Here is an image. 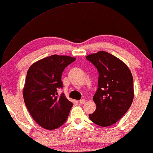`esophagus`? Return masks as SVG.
<instances>
[{
  "instance_id": "34e87169",
  "label": "esophagus",
  "mask_w": 153,
  "mask_h": 153,
  "mask_svg": "<svg viewBox=\"0 0 153 153\" xmlns=\"http://www.w3.org/2000/svg\"><path fill=\"white\" fill-rule=\"evenodd\" d=\"M79 102L80 103V104H82V105L85 104V99H82V100H80L79 101Z\"/></svg>"
}]
</instances>
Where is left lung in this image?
Returning <instances> with one entry per match:
<instances>
[{
    "mask_svg": "<svg viewBox=\"0 0 153 153\" xmlns=\"http://www.w3.org/2000/svg\"><path fill=\"white\" fill-rule=\"evenodd\" d=\"M99 73L98 89L93 100L96 109L89 115L99 126L107 127L117 123L130 108L134 98L133 77L128 66L105 51L87 55Z\"/></svg>",
    "mask_w": 153,
    "mask_h": 153,
    "instance_id": "obj_1",
    "label": "left lung"
}]
</instances>
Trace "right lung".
I'll return each mask as SVG.
<instances>
[{
	"instance_id": "obj_1",
	"label": "right lung",
	"mask_w": 153,
	"mask_h": 153,
	"mask_svg": "<svg viewBox=\"0 0 153 153\" xmlns=\"http://www.w3.org/2000/svg\"><path fill=\"white\" fill-rule=\"evenodd\" d=\"M75 60L53 55L36 62L27 71L23 91L25 104L36 123L46 130L62 126L69 114L73 103L64 94L58 96L57 90L63 87L62 72Z\"/></svg>"
}]
</instances>
